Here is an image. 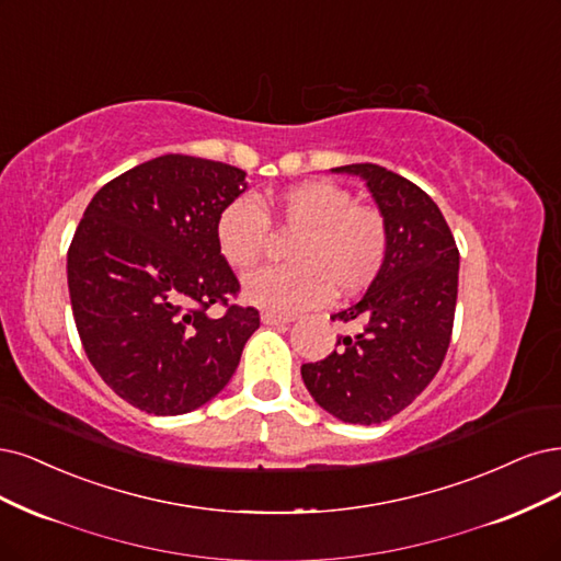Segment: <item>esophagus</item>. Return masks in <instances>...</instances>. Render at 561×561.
I'll use <instances>...</instances> for the list:
<instances>
[{
    "instance_id": "obj_1",
    "label": "esophagus",
    "mask_w": 561,
    "mask_h": 561,
    "mask_svg": "<svg viewBox=\"0 0 561 561\" xmlns=\"http://www.w3.org/2000/svg\"><path fill=\"white\" fill-rule=\"evenodd\" d=\"M293 320H297V318L295 316H283V313H272V311L262 313V322L264 324H287V322H293Z\"/></svg>"
}]
</instances>
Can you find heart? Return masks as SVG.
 <instances>
[{"instance_id":"b5f03b06","label":"heart","mask_w":561,"mask_h":561,"mask_svg":"<svg viewBox=\"0 0 561 561\" xmlns=\"http://www.w3.org/2000/svg\"><path fill=\"white\" fill-rule=\"evenodd\" d=\"M299 231L289 245V264L266 266L243 280V295L274 313H295L320 306L332 295H353L369 287L388 260L390 227L374 206L355 202L351 190L332 181H308L283 190L274 206L253 197L231 199L216 220L222 260L245 272L255 266L272 241V220Z\"/></svg>"}]
</instances>
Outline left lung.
Instances as JSON below:
<instances>
[{
  "label": "left lung",
  "mask_w": 561,
  "mask_h": 561,
  "mask_svg": "<svg viewBox=\"0 0 561 561\" xmlns=\"http://www.w3.org/2000/svg\"><path fill=\"white\" fill-rule=\"evenodd\" d=\"M359 176L390 227V250L366 295L332 320L362 322L336 351L301 366L306 390L327 413L380 424L403 411L438 374L448 353L459 250L427 192L378 164H345Z\"/></svg>",
  "instance_id": "obj_1"
}]
</instances>
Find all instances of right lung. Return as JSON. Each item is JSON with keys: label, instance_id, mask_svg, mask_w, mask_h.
I'll return each instance as SVG.
<instances>
[{"label": "right lung", "instance_id": "add662e5", "mask_svg": "<svg viewBox=\"0 0 561 561\" xmlns=\"http://www.w3.org/2000/svg\"><path fill=\"white\" fill-rule=\"evenodd\" d=\"M245 171L162 156L106 183L67 253L71 311L85 355L134 409L183 415L234 376L260 327L253 306L229 304L239 280L216 243L220 210ZM222 302L218 319L207 308Z\"/></svg>", "mask_w": 561, "mask_h": 561}]
</instances>
